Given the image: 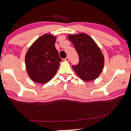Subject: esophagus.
Returning a JSON list of instances; mask_svg holds the SVG:
<instances>
[{
  "label": "esophagus",
  "mask_w": 131,
  "mask_h": 131,
  "mask_svg": "<svg viewBox=\"0 0 131 131\" xmlns=\"http://www.w3.org/2000/svg\"><path fill=\"white\" fill-rule=\"evenodd\" d=\"M69 60H70V58H69V57H67V58H64L63 60H64V61H68Z\"/></svg>",
  "instance_id": "34e87169"
}]
</instances>
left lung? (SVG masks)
<instances>
[{
    "mask_svg": "<svg viewBox=\"0 0 131 131\" xmlns=\"http://www.w3.org/2000/svg\"><path fill=\"white\" fill-rule=\"evenodd\" d=\"M68 39L74 45L79 55V63L73 66L76 74L84 81L97 79L104 67V57L94 39L85 33L69 34Z\"/></svg>",
    "mask_w": 131,
    "mask_h": 131,
    "instance_id": "left-lung-1",
    "label": "left lung"
}]
</instances>
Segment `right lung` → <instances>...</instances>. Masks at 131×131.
<instances>
[{"instance_id": "right-lung-1", "label": "right lung", "mask_w": 131, "mask_h": 131, "mask_svg": "<svg viewBox=\"0 0 131 131\" xmlns=\"http://www.w3.org/2000/svg\"><path fill=\"white\" fill-rule=\"evenodd\" d=\"M56 36L45 34L30 46L25 55L28 76L34 82L46 84L57 73L61 59L55 47Z\"/></svg>"}]
</instances>
